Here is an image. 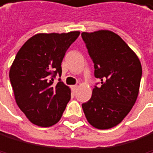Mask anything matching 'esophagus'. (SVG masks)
Segmentation results:
<instances>
[{
    "instance_id": "obj_1",
    "label": "esophagus",
    "mask_w": 153,
    "mask_h": 153,
    "mask_svg": "<svg viewBox=\"0 0 153 153\" xmlns=\"http://www.w3.org/2000/svg\"><path fill=\"white\" fill-rule=\"evenodd\" d=\"M71 89H72L73 92H76V91H77V89H78V85H72V87H71Z\"/></svg>"
}]
</instances>
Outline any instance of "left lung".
Masks as SVG:
<instances>
[{"label": "left lung", "instance_id": "obj_1", "mask_svg": "<svg viewBox=\"0 0 153 153\" xmlns=\"http://www.w3.org/2000/svg\"><path fill=\"white\" fill-rule=\"evenodd\" d=\"M82 38L101 81L82 105L88 123L99 129L120 124L136 102L142 77L141 63L119 35L109 30L83 32Z\"/></svg>", "mask_w": 153, "mask_h": 153}]
</instances>
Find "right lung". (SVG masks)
<instances>
[{
    "label": "right lung",
    "instance_id": "obj_1",
    "mask_svg": "<svg viewBox=\"0 0 153 153\" xmlns=\"http://www.w3.org/2000/svg\"><path fill=\"white\" fill-rule=\"evenodd\" d=\"M79 31L39 33L24 44L12 64L9 78L16 103L29 121L39 127L59 122L70 100V88L63 82L62 61L78 38Z\"/></svg>",
    "mask_w": 153,
    "mask_h": 153
}]
</instances>
